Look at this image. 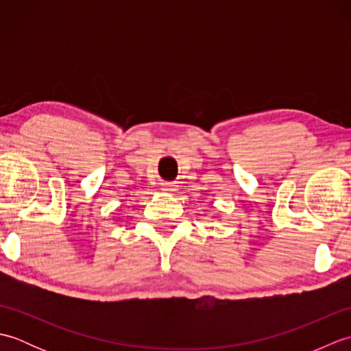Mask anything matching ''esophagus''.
Listing matches in <instances>:
<instances>
[{
	"mask_svg": "<svg viewBox=\"0 0 351 351\" xmlns=\"http://www.w3.org/2000/svg\"><path fill=\"white\" fill-rule=\"evenodd\" d=\"M162 190L164 191H173L175 190V185L173 184H169V182H164L162 184Z\"/></svg>",
	"mask_w": 351,
	"mask_h": 351,
	"instance_id": "esophagus-1",
	"label": "esophagus"
}]
</instances>
